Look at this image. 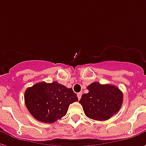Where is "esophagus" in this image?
I'll list each match as a JSON object with an SVG mask.
<instances>
[{
    "instance_id": "obj_1",
    "label": "esophagus",
    "mask_w": 146,
    "mask_h": 146,
    "mask_svg": "<svg viewBox=\"0 0 146 146\" xmlns=\"http://www.w3.org/2000/svg\"><path fill=\"white\" fill-rule=\"evenodd\" d=\"M81 95H82V93L81 92H80V93H78L77 94V98H78V99H80V98H81Z\"/></svg>"
}]
</instances>
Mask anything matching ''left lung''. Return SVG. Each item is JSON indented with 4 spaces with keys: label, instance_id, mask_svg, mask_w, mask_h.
I'll return each mask as SVG.
<instances>
[{
    "label": "left lung",
    "instance_id": "obj_1",
    "mask_svg": "<svg viewBox=\"0 0 146 146\" xmlns=\"http://www.w3.org/2000/svg\"><path fill=\"white\" fill-rule=\"evenodd\" d=\"M87 88L88 93L82 95L80 103L90 119L106 120L119 112L123 96L117 87L94 82Z\"/></svg>",
    "mask_w": 146,
    "mask_h": 146
}]
</instances>
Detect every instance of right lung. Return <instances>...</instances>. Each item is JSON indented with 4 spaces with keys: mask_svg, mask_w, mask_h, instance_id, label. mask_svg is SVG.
Listing matches in <instances>:
<instances>
[{
    "mask_svg": "<svg viewBox=\"0 0 146 146\" xmlns=\"http://www.w3.org/2000/svg\"><path fill=\"white\" fill-rule=\"evenodd\" d=\"M25 103L36 119L51 123L63 117L70 104L78 101L72 88L56 81L37 83L26 90Z\"/></svg>",
    "mask_w": 146,
    "mask_h": 146,
    "instance_id": "right-lung-1",
    "label": "right lung"
}]
</instances>
